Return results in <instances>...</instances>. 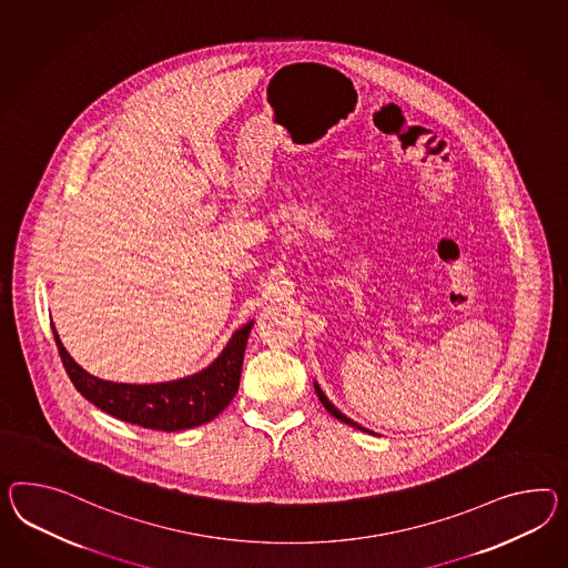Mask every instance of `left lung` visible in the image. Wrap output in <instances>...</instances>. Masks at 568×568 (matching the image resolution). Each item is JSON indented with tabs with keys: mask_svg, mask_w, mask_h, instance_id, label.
<instances>
[{
	"mask_svg": "<svg viewBox=\"0 0 568 568\" xmlns=\"http://www.w3.org/2000/svg\"><path fill=\"white\" fill-rule=\"evenodd\" d=\"M315 393L320 395L321 404H323L325 409H327L332 416H335L337 420L346 422V424H349V426H354V428H358V430H363V433H368L364 426L356 424L354 420H349L348 416H344V414H342V412H339V409H337V407H335L334 404H332V402L325 397V393L321 392V387L317 385V383H315Z\"/></svg>",
	"mask_w": 568,
	"mask_h": 568,
	"instance_id": "1",
	"label": "left lung"
}]
</instances>
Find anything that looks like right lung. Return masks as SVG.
I'll return each mask as SVG.
<instances>
[{
  "instance_id": "obj_1",
  "label": "right lung",
  "mask_w": 568,
  "mask_h": 568,
  "mask_svg": "<svg viewBox=\"0 0 568 568\" xmlns=\"http://www.w3.org/2000/svg\"><path fill=\"white\" fill-rule=\"evenodd\" d=\"M251 327L253 321L236 329L226 348L220 352L219 358L204 371L191 377L154 385H128L94 377L80 364L73 363L55 327L53 335L68 377L72 378L73 387L88 402L119 420L138 424L150 430L175 433L214 420L231 404L234 393L239 392Z\"/></svg>"
}]
</instances>
